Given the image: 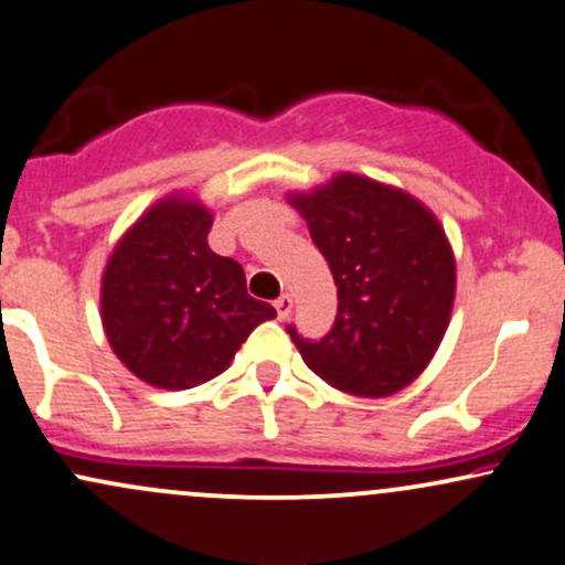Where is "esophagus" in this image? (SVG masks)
<instances>
[{
    "mask_svg": "<svg viewBox=\"0 0 565 565\" xmlns=\"http://www.w3.org/2000/svg\"><path fill=\"white\" fill-rule=\"evenodd\" d=\"M274 305H276V313H278V319H281V321H287V319H289V313H291V305H295V300H291V295H281V297H278V300H276Z\"/></svg>",
    "mask_w": 565,
    "mask_h": 565,
    "instance_id": "esophagus-1",
    "label": "esophagus"
}]
</instances>
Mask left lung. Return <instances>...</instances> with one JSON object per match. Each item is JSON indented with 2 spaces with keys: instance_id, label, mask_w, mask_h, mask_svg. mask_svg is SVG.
Returning <instances> with one entry per match:
<instances>
[{
  "instance_id": "8db88e82",
  "label": "left lung",
  "mask_w": 565,
  "mask_h": 565,
  "mask_svg": "<svg viewBox=\"0 0 565 565\" xmlns=\"http://www.w3.org/2000/svg\"><path fill=\"white\" fill-rule=\"evenodd\" d=\"M337 284L321 340L287 327L310 372L337 391L385 398L423 374L449 327L457 268L444 228L401 188L342 172L289 193Z\"/></svg>"
}]
</instances>
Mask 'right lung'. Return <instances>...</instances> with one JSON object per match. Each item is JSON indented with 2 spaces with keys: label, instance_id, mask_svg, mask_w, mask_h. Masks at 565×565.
<instances>
[{
  "label": "right lung",
  "instance_id": "obj_1",
  "mask_svg": "<svg viewBox=\"0 0 565 565\" xmlns=\"http://www.w3.org/2000/svg\"><path fill=\"white\" fill-rule=\"evenodd\" d=\"M212 212L196 199H161L114 246L103 270L100 319L135 377L188 391L231 366L242 342L276 319L246 295L244 268L206 244Z\"/></svg>",
  "mask_w": 565,
  "mask_h": 565
}]
</instances>
